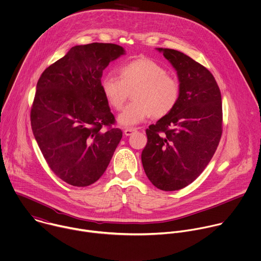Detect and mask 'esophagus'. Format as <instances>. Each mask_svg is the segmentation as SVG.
<instances>
[{
	"label": "esophagus",
	"instance_id": "esophagus-1",
	"mask_svg": "<svg viewBox=\"0 0 261 261\" xmlns=\"http://www.w3.org/2000/svg\"><path fill=\"white\" fill-rule=\"evenodd\" d=\"M136 131H137L136 128H126V129L124 130V134H125L126 136H130V135H132L133 132H136Z\"/></svg>",
	"mask_w": 261,
	"mask_h": 261
}]
</instances>
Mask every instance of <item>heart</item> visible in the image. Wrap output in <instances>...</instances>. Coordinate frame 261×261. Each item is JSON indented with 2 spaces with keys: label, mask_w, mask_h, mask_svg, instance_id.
I'll use <instances>...</instances> for the list:
<instances>
[{
  "label": "heart",
  "mask_w": 261,
  "mask_h": 261,
  "mask_svg": "<svg viewBox=\"0 0 261 261\" xmlns=\"http://www.w3.org/2000/svg\"><path fill=\"white\" fill-rule=\"evenodd\" d=\"M120 76L107 74L101 81V89L110 106L118 111L132 91V101L118 117L123 126L137 125L149 116L162 118L179 99L178 82L150 58L140 57L122 65Z\"/></svg>",
  "instance_id": "heart-1"
}]
</instances>
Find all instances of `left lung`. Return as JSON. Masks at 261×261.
<instances>
[{
	"mask_svg": "<svg viewBox=\"0 0 261 261\" xmlns=\"http://www.w3.org/2000/svg\"><path fill=\"white\" fill-rule=\"evenodd\" d=\"M175 68L179 99L146 129L141 161L149 181L166 192L191 185L211 161L222 133V102L213 74L182 52L156 48Z\"/></svg>",
	"mask_w": 261,
	"mask_h": 261,
	"instance_id": "left-lung-1",
	"label": "left lung"
}]
</instances>
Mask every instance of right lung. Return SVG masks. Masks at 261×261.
I'll return each instance as SVG.
<instances>
[{
	"label": "right lung",
	"instance_id": "obj_1",
	"mask_svg": "<svg viewBox=\"0 0 261 261\" xmlns=\"http://www.w3.org/2000/svg\"><path fill=\"white\" fill-rule=\"evenodd\" d=\"M124 54L116 44L77 45L38 81L33 133L51 170L70 186L97 181L123 136L112 127L115 117L102 93L101 76L110 62Z\"/></svg>",
	"mask_w": 261,
	"mask_h": 261
}]
</instances>
